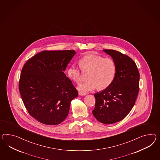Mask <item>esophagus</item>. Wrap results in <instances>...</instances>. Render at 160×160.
<instances>
[{
  "label": "esophagus",
  "mask_w": 160,
  "mask_h": 160,
  "mask_svg": "<svg viewBox=\"0 0 160 160\" xmlns=\"http://www.w3.org/2000/svg\"><path fill=\"white\" fill-rule=\"evenodd\" d=\"M79 96H85L86 95V93H83V92H79Z\"/></svg>",
  "instance_id": "1"
}]
</instances>
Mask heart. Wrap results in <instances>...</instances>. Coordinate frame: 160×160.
Segmentation results:
<instances>
[{
  "mask_svg": "<svg viewBox=\"0 0 160 160\" xmlns=\"http://www.w3.org/2000/svg\"><path fill=\"white\" fill-rule=\"evenodd\" d=\"M83 69L91 70L89 74V80L82 82L78 86V89L83 93H88L98 88L106 89L110 85L116 74V64L111 58H104L101 56L89 53L83 56L79 61ZM68 77L77 83L81 80V69L75 63L72 64L67 69Z\"/></svg>",
  "mask_w": 160,
  "mask_h": 160,
  "instance_id": "b5f03b06",
  "label": "heart"
}]
</instances>
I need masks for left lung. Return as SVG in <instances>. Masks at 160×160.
<instances>
[{
    "instance_id": "left-lung-1",
    "label": "left lung",
    "mask_w": 160,
    "mask_h": 160,
    "mask_svg": "<svg viewBox=\"0 0 160 160\" xmlns=\"http://www.w3.org/2000/svg\"><path fill=\"white\" fill-rule=\"evenodd\" d=\"M114 61L117 70L113 82L94 94L92 113L101 123L112 124L122 120L134 106L139 88L140 74L131 58L114 50H102Z\"/></svg>"
}]
</instances>
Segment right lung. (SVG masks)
Wrapping results in <instances>:
<instances>
[{
    "label": "right lung",
    "instance_id": "right-lung-1",
    "mask_svg": "<svg viewBox=\"0 0 160 160\" xmlns=\"http://www.w3.org/2000/svg\"><path fill=\"white\" fill-rule=\"evenodd\" d=\"M75 50L43 51L29 59L21 73L19 90L29 114L55 125L67 118L77 90L64 71Z\"/></svg>",
    "mask_w": 160,
    "mask_h": 160
}]
</instances>
